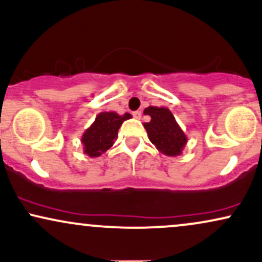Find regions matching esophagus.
Here are the masks:
<instances>
[{
	"label": "esophagus",
	"mask_w": 262,
	"mask_h": 262,
	"mask_svg": "<svg viewBox=\"0 0 262 262\" xmlns=\"http://www.w3.org/2000/svg\"><path fill=\"white\" fill-rule=\"evenodd\" d=\"M133 117L135 119H140L141 118V112L140 111H135V112H133Z\"/></svg>",
	"instance_id": "obj_1"
}]
</instances>
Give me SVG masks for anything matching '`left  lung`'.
Returning <instances> with one entry per match:
<instances>
[{
	"mask_svg": "<svg viewBox=\"0 0 262 262\" xmlns=\"http://www.w3.org/2000/svg\"><path fill=\"white\" fill-rule=\"evenodd\" d=\"M144 114L151 118L143 125L155 148L167 156L181 155L188 139L169 108L150 106Z\"/></svg>",
	"mask_w": 262,
	"mask_h": 262,
	"instance_id": "1",
	"label": "left lung"
}]
</instances>
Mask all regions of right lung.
<instances>
[{
  "label": "right lung",
  "mask_w": 262,
  "mask_h": 262,
  "mask_svg": "<svg viewBox=\"0 0 262 262\" xmlns=\"http://www.w3.org/2000/svg\"><path fill=\"white\" fill-rule=\"evenodd\" d=\"M132 118V114L119 116L116 112H101L95 122L86 129L81 137L83 152L90 158H98L108 149L112 148L114 140L118 138V129L123 122Z\"/></svg>",
  "instance_id": "add662e5"
}]
</instances>
